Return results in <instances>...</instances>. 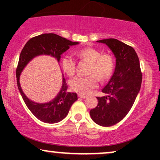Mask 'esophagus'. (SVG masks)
<instances>
[{
  "mask_svg": "<svg viewBox=\"0 0 160 160\" xmlns=\"http://www.w3.org/2000/svg\"><path fill=\"white\" fill-rule=\"evenodd\" d=\"M78 96L80 97V98H87V96H86V95H81V94H79Z\"/></svg>",
  "mask_w": 160,
  "mask_h": 160,
  "instance_id": "34e87169",
  "label": "esophagus"
}]
</instances>
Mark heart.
Wrapping results in <instances>:
<instances>
[{
    "label": "heart",
    "instance_id": "obj_1",
    "mask_svg": "<svg viewBox=\"0 0 160 160\" xmlns=\"http://www.w3.org/2000/svg\"><path fill=\"white\" fill-rule=\"evenodd\" d=\"M77 56L80 59L90 62L89 77H75L70 80L71 89L81 95H88L98 85V78L102 81L111 78L115 68V59L109 52L102 53L95 48H84L78 51ZM62 67L68 76L76 71V62L70 56H65L62 59Z\"/></svg>",
    "mask_w": 160,
    "mask_h": 160
}]
</instances>
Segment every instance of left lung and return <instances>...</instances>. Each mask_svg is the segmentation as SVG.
<instances>
[{
  "instance_id": "1",
  "label": "left lung",
  "mask_w": 160,
  "mask_h": 160,
  "mask_svg": "<svg viewBox=\"0 0 160 160\" xmlns=\"http://www.w3.org/2000/svg\"><path fill=\"white\" fill-rule=\"evenodd\" d=\"M105 43L116 57L113 76L102 89L106 96L97 97L98 105L92 109L91 118L102 126H111L127 115L141 89L140 62L132 47L114 38L98 40Z\"/></svg>"
}]
</instances>
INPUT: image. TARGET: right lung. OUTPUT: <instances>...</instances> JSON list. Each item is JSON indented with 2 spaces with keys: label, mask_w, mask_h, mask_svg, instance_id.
I'll return each instance as SVG.
<instances>
[{
  "label": "right lung",
  "mask_w": 160,
  "mask_h": 160,
  "mask_svg": "<svg viewBox=\"0 0 160 160\" xmlns=\"http://www.w3.org/2000/svg\"><path fill=\"white\" fill-rule=\"evenodd\" d=\"M56 34H43L31 38L25 43L20 53L19 63L16 68V80L19 90L24 102L38 120L46 123H56L63 120L68 113L70 108L78 100L75 92H68L65 79L62 80V86L58 94L47 103L40 104L32 102L24 94L19 83V77L22 70L32 58L40 55H48L56 58L59 62L61 55L70 48L71 46L78 44Z\"/></svg>",
  "instance_id": "right-lung-1"
}]
</instances>
